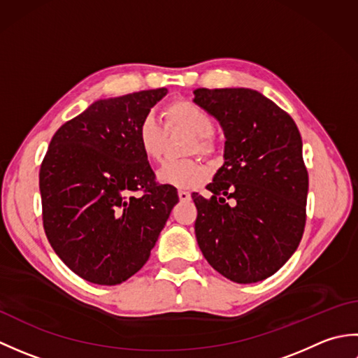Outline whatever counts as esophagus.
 Instances as JSON below:
<instances>
[{
    "instance_id": "esophagus-1",
    "label": "esophagus",
    "mask_w": 358,
    "mask_h": 358,
    "mask_svg": "<svg viewBox=\"0 0 358 358\" xmlns=\"http://www.w3.org/2000/svg\"><path fill=\"white\" fill-rule=\"evenodd\" d=\"M178 196H180V201H191V194L187 191H178Z\"/></svg>"
}]
</instances>
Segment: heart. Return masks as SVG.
Wrapping results in <instances>:
<instances>
[{
  "instance_id": "b5f03b06",
  "label": "heart",
  "mask_w": 358,
  "mask_h": 358,
  "mask_svg": "<svg viewBox=\"0 0 358 358\" xmlns=\"http://www.w3.org/2000/svg\"><path fill=\"white\" fill-rule=\"evenodd\" d=\"M162 115L167 129L180 127L194 134V140L189 144V152L199 150L203 155H214L217 150L215 138L212 136V118L206 110L187 100H173L167 103ZM136 140L143 155L150 162H159L164 154L166 134L152 117L141 120L136 131ZM157 178L162 185L178 189H191L200 186L206 180V169L196 159H173L167 162L157 172Z\"/></svg>"
}]
</instances>
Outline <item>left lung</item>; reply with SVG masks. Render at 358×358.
I'll return each instance as SVG.
<instances>
[{
	"mask_svg": "<svg viewBox=\"0 0 358 358\" xmlns=\"http://www.w3.org/2000/svg\"><path fill=\"white\" fill-rule=\"evenodd\" d=\"M194 95L226 138L224 163L208 185L212 196L192 195L196 243L223 277L257 283L291 258L305 231L309 178L299 127L252 89L201 87Z\"/></svg>",
	"mask_w": 358,
	"mask_h": 358,
	"instance_id": "left-lung-1",
	"label": "left lung"
}]
</instances>
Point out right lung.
Segmentation results:
<instances>
[{
	"instance_id": "obj_1",
	"label": "right lung",
	"mask_w": 358,
	"mask_h": 358,
	"mask_svg": "<svg viewBox=\"0 0 358 358\" xmlns=\"http://www.w3.org/2000/svg\"><path fill=\"white\" fill-rule=\"evenodd\" d=\"M167 94L141 90L92 103L52 136L40 169L43 224L50 246L77 275L120 285L149 260L178 203L158 185L136 131Z\"/></svg>"
}]
</instances>
